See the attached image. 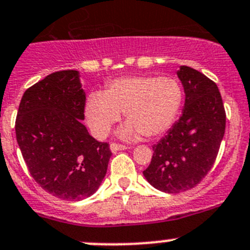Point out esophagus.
<instances>
[{
	"mask_svg": "<svg viewBox=\"0 0 250 250\" xmlns=\"http://www.w3.org/2000/svg\"><path fill=\"white\" fill-rule=\"evenodd\" d=\"M110 149H111V151H112V152H117V151H120V150H125V149H127V146H125V145H122V144H116V143H111Z\"/></svg>",
	"mask_w": 250,
	"mask_h": 250,
	"instance_id": "obj_1",
	"label": "esophagus"
}]
</instances>
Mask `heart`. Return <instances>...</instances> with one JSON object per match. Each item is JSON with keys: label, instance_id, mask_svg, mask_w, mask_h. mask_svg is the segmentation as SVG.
<instances>
[{"label": "heart", "instance_id": "obj_1", "mask_svg": "<svg viewBox=\"0 0 250 250\" xmlns=\"http://www.w3.org/2000/svg\"><path fill=\"white\" fill-rule=\"evenodd\" d=\"M183 91L172 77L129 76L111 81L104 93H94L85 105V118L98 138L108 134L125 111L127 122L120 129L123 139L161 137L173 125Z\"/></svg>", "mask_w": 250, "mask_h": 250}]
</instances>
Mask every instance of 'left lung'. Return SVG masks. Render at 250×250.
Wrapping results in <instances>:
<instances>
[{"label":"left lung","mask_w":250,"mask_h":250,"mask_svg":"<svg viewBox=\"0 0 250 250\" xmlns=\"http://www.w3.org/2000/svg\"><path fill=\"white\" fill-rule=\"evenodd\" d=\"M186 101L182 116L152 146L149 167L143 171L154 188L179 193L197 186L211 169L226 128V113L219 88L190 67L177 71Z\"/></svg>","instance_id":"1"}]
</instances>
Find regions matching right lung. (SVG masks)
Listing matches in <instances>:
<instances>
[{"label":"right lung","instance_id":"add662e5","mask_svg":"<svg viewBox=\"0 0 250 250\" xmlns=\"http://www.w3.org/2000/svg\"><path fill=\"white\" fill-rule=\"evenodd\" d=\"M85 91L79 72H55L26 89L19 104L16 135L31 177L46 192L77 202L99 189L112 155L107 143L89 134Z\"/></svg>","mask_w":250,"mask_h":250}]
</instances>
